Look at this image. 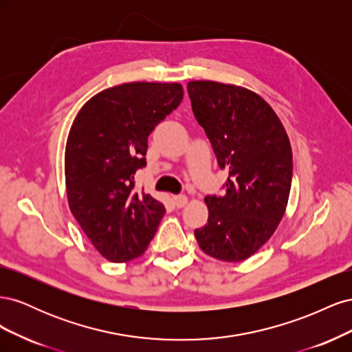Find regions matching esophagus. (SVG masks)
<instances>
[{"label": "esophagus", "mask_w": 352, "mask_h": 352, "mask_svg": "<svg viewBox=\"0 0 352 352\" xmlns=\"http://www.w3.org/2000/svg\"><path fill=\"white\" fill-rule=\"evenodd\" d=\"M173 202H175V206H176L177 208H182V207L186 206L188 198H186V195H175V197H173Z\"/></svg>", "instance_id": "esophagus-1"}]
</instances>
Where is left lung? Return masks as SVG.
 I'll use <instances>...</instances> for the list:
<instances>
[{
	"label": "left lung",
	"instance_id": "obj_1",
	"mask_svg": "<svg viewBox=\"0 0 352 352\" xmlns=\"http://www.w3.org/2000/svg\"><path fill=\"white\" fill-rule=\"evenodd\" d=\"M197 122L220 168L223 195H207L208 223L195 229L199 248L217 260H247L280 223L292 184V150L279 117L257 94L211 80L188 83Z\"/></svg>",
	"mask_w": 352,
	"mask_h": 352
}]
</instances>
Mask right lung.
<instances>
[{
	"mask_svg": "<svg viewBox=\"0 0 352 352\" xmlns=\"http://www.w3.org/2000/svg\"><path fill=\"white\" fill-rule=\"evenodd\" d=\"M184 98L179 83L132 82L83 105L67 138L69 207L97 251L113 263L133 260L154 238L166 208L135 185L146 166L148 136Z\"/></svg>",
	"mask_w": 352,
	"mask_h": 352,
	"instance_id": "1",
	"label": "right lung"
}]
</instances>
